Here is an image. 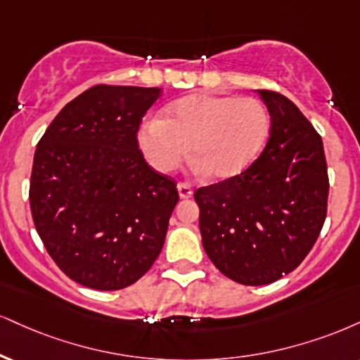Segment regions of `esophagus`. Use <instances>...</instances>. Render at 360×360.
I'll return each instance as SVG.
<instances>
[{
    "label": "esophagus",
    "instance_id": "esophagus-1",
    "mask_svg": "<svg viewBox=\"0 0 360 360\" xmlns=\"http://www.w3.org/2000/svg\"><path fill=\"white\" fill-rule=\"evenodd\" d=\"M177 191H179L181 199H189L193 196V188H191V184H188V183L177 184Z\"/></svg>",
    "mask_w": 360,
    "mask_h": 360
}]
</instances>
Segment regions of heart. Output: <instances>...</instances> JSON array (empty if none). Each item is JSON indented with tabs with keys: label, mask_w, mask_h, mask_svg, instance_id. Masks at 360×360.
I'll return each instance as SVG.
<instances>
[{
	"label": "heart",
	"mask_w": 360,
	"mask_h": 360,
	"mask_svg": "<svg viewBox=\"0 0 360 360\" xmlns=\"http://www.w3.org/2000/svg\"><path fill=\"white\" fill-rule=\"evenodd\" d=\"M268 132L270 114L258 98L198 94L166 107L162 119H147L139 142L158 171H174L191 147L199 171L229 179L255 161Z\"/></svg>",
	"instance_id": "b5f03b06"
}]
</instances>
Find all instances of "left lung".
Listing matches in <instances>:
<instances>
[{"label":"left lung","instance_id":"1","mask_svg":"<svg viewBox=\"0 0 360 360\" xmlns=\"http://www.w3.org/2000/svg\"><path fill=\"white\" fill-rule=\"evenodd\" d=\"M270 112V137L243 172L194 191L202 246L241 285H268L304 262L327 216L322 137L287 97L257 90Z\"/></svg>","mask_w":360,"mask_h":360}]
</instances>
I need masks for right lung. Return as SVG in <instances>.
<instances>
[{"label": "right lung", "mask_w": 360, "mask_h": 360, "mask_svg": "<svg viewBox=\"0 0 360 360\" xmlns=\"http://www.w3.org/2000/svg\"><path fill=\"white\" fill-rule=\"evenodd\" d=\"M159 97L155 86L95 85L60 110L34 150V228L56 266L84 287H129L162 250L179 194L137 142Z\"/></svg>", "instance_id": "1"}]
</instances>
